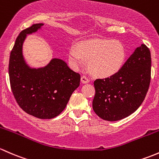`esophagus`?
Segmentation results:
<instances>
[{
	"label": "esophagus",
	"mask_w": 159,
	"mask_h": 159,
	"mask_svg": "<svg viewBox=\"0 0 159 159\" xmlns=\"http://www.w3.org/2000/svg\"><path fill=\"white\" fill-rule=\"evenodd\" d=\"M81 82L83 83H88L89 82V79L86 76H83L81 77Z\"/></svg>",
	"instance_id": "esophagus-1"
}]
</instances>
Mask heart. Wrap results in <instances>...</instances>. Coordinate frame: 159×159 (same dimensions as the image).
Wrapping results in <instances>:
<instances>
[{
	"label": "heart",
	"instance_id": "obj_1",
	"mask_svg": "<svg viewBox=\"0 0 159 159\" xmlns=\"http://www.w3.org/2000/svg\"><path fill=\"white\" fill-rule=\"evenodd\" d=\"M126 59V50L122 42L108 39H90L71 46L69 60L77 68L87 60L89 72L98 77H109L122 69Z\"/></svg>",
	"mask_w": 159,
	"mask_h": 159
}]
</instances>
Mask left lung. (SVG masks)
I'll return each instance as SVG.
<instances>
[{
	"mask_svg": "<svg viewBox=\"0 0 159 159\" xmlns=\"http://www.w3.org/2000/svg\"><path fill=\"white\" fill-rule=\"evenodd\" d=\"M151 64L149 49L142 44L117 73L95 80L93 109L96 115L106 121H118L135 112L148 90Z\"/></svg>",
	"mask_w": 159,
	"mask_h": 159,
	"instance_id": "left-lung-1",
	"label": "left lung"
}]
</instances>
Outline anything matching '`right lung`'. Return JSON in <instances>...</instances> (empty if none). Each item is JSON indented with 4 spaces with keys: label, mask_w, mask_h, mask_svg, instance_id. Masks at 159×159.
<instances>
[{
    "label": "right lung",
    "mask_w": 159,
    "mask_h": 159,
    "mask_svg": "<svg viewBox=\"0 0 159 159\" xmlns=\"http://www.w3.org/2000/svg\"><path fill=\"white\" fill-rule=\"evenodd\" d=\"M42 26L33 24L20 33L11 52L8 70L11 90L20 107L34 117L50 119L65 109L72 93L79 87L80 75L60 59H53L38 69L26 63L22 53L24 40Z\"/></svg>",
    "instance_id": "obj_1"
}]
</instances>
